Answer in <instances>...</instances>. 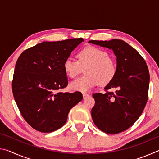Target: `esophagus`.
I'll return each mask as SVG.
<instances>
[{
    "label": "esophagus",
    "mask_w": 159,
    "mask_h": 159,
    "mask_svg": "<svg viewBox=\"0 0 159 159\" xmlns=\"http://www.w3.org/2000/svg\"><path fill=\"white\" fill-rule=\"evenodd\" d=\"M89 95H90L89 94H88V93H83V99L86 98H87V97H88V96H89Z\"/></svg>",
    "instance_id": "obj_1"
}]
</instances>
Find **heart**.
I'll use <instances>...</instances> for the list:
<instances>
[{
	"instance_id": "heart-1",
	"label": "heart",
	"mask_w": 159,
	"mask_h": 159,
	"mask_svg": "<svg viewBox=\"0 0 159 159\" xmlns=\"http://www.w3.org/2000/svg\"><path fill=\"white\" fill-rule=\"evenodd\" d=\"M78 61L67 58L64 61V69L71 79L76 78L86 66V75L70 83L73 90L86 92L98 85H107L112 81L117 72V64L109 53L102 48L95 46H86L77 53Z\"/></svg>"
}]
</instances>
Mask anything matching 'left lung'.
<instances>
[{
	"label": "left lung",
	"instance_id": "obj_1",
	"mask_svg": "<svg viewBox=\"0 0 159 159\" xmlns=\"http://www.w3.org/2000/svg\"><path fill=\"white\" fill-rule=\"evenodd\" d=\"M89 43L111 49L117 61L116 74L104 88L106 93L93 95L95 101L91 111L93 122L104 133H121L134 124L146 106L149 69L138 51L121 40H93Z\"/></svg>",
	"mask_w": 159,
	"mask_h": 159
}]
</instances>
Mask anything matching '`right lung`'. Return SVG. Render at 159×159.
Segmentation results:
<instances>
[{
	"label": "right lung",
	"mask_w": 159,
	"mask_h": 159,
	"mask_svg": "<svg viewBox=\"0 0 159 159\" xmlns=\"http://www.w3.org/2000/svg\"><path fill=\"white\" fill-rule=\"evenodd\" d=\"M82 38L43 42L25 50L15 64L12 90L16 104L29 125L51 133L65 124L82 93L60 92L68 85L64 63L83 42Z\"/></svg>",
	"instance_id": "1"
}]
</instances>
